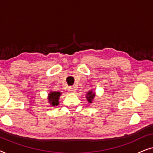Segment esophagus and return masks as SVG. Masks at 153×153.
Here are the masks:
<instances>
[{
  "instance_id": "obj_1",
  "label": "esophagus",
  "mask_w": 153,
  "mask_h": 153,
  "mask_svg": "<svg viewBox=\"0 0 153 153\" xmlns=\"http://www.w3.org/2000/svg\"><path fill=\"white\" fill-rule=\"evenodd\" d=\"M68 91L71 93H73L76 91V89H75L74 87H70V88H68Z\"/></svg>"
}]
</instances>
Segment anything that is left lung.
<instances>
[{
    "mask_svg": "<svg viewBox=\"0 0 153 153\" xmlns=\"http://www.w3.org/2000/svg\"><path fill=\"white\" fill-rule=\"evenodd\" d=\"M95 96V93L92 91H89L86 94V99L89 103H93L94 97Z\"/></svg>",
    "mask_w": 153,
    "mask_h": 153,
    "instance_id": "1",
    "label": "left lung"
}]
</instances>
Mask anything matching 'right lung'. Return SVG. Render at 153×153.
<instances>
[{
    "mask_svg": "<svg viewBox=\"0 0 153 153\" xmlns=\"http://www.w3.org/2000/svg\"><path fill=\"white\" fill-rule=\"evenodd\" d=\"M60 95H61V93L60 92H50L48 95V100H49V102L50 105L52 106H58V104H59V97Z\"/></svg>",
    "mask_w": 153,
    "mask_h": 153,
    "instance_id": "right-lung-1",
    "label": "right lung"
}]
</instances>
